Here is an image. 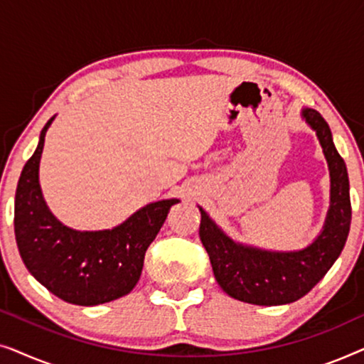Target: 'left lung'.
Here are the masks:
<instances>
[{"instance_id": "obj_1", "label": "left lung", "mask_w": 364, "mask_h": 364, "mask_svg": "<svg viewBox=\"0 0 364 364\" xmlns=\"http://www.w3.org/2000/svg\"><path fill=\"white\" fill-rule=\"evenodd\" d=\"M301 119L315 131L330 171V207L315 240L300 250H267L233 240L198 205L200 240L215 280L228 296L260 306L288 305L305 296L333 267L351 223L350 181L330 127L320 112L303 107Z\"/></svg>"}]
</instances>
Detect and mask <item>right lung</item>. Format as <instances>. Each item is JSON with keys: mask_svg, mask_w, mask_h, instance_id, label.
<instances>
[{"mask_svg": "<svg viewBox=\"0 0 364 364\" xmlns=\"http://www.w3.org/2000/svg\"><path fill=\"white\" fill-rule=\"evenodd\" d=\"M56 117V116H54ZM24 166L14 197V235L29 273L61 300L94 306L117 300L137 285L144 257L178 198L151 202L106 230H74L49 210L39 186L44 137Z\"/></svg>", "mask_w": 364, "mask_h": 364, "instance_id": "right-lung-1", "label": "right lung"}]
</instances>
